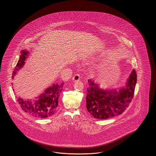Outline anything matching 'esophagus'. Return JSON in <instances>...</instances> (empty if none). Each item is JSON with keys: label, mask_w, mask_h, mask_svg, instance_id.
I'll use <instances>...</instances> for the list:
<instances>
[{"label": "esophagus", "mask_w": 156, "mask_h": 156, "mask_svg": "<svg viewBox=\"0 0 156 156\" xmlns=\"http://www.w3.org/2000/svg\"><path fill=\"white\" fill-rule=\"evenodd\" d=\"M72 78L74 81H78L80 80V76L78 74H76V75L74 76Z\"/></svg>", "instance_id": "obj_1"}]
</instances>
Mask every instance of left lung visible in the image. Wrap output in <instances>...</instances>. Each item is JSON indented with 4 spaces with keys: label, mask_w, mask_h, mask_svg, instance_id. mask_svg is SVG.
Listing matches in <instances>:
<instances>
[{
    "label": "left lung",
    "mask_w": 156,
    "mask_h": 156,
    "mask_svg": "<svg viewBox=\"0 0 156 156\" xmlns=\"http://www.w3.org/2000/svg\"><path fill=\"white\" fill-rule=\"evenodd\" d=\"M137 82V74L133 70L126 82V87L116 90L100 89L94 80H88L86 108L94 118L105 119L120 115L132 102Z\"/></svg>",
    "instance_id": "1"
}]
</instances>
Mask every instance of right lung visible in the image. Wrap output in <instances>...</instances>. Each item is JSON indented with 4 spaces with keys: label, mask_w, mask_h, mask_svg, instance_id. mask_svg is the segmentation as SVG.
<instances>
[{
    "label": "right lung",
    "mask_w": 156,
    "mask_h": 156,
    "mask_svg": "<svg viewBox=\"0 0 156 156\" xmlns=\"http://www.w3.org/2000/svg\"><path fill=\"white\" fill-rule=\"evenodd\" d=\"M28 53L26 50L22 51V55L20 56L19 61L12 73V78H14V76L18 70L23 66ZM63 82L60 84L54 83L38 97L33 100H25L18 98L17 101L21 109L33 117L39 118L50 117L55 113L57 111L58 98L63 89Z\"/></svg>",
    "instance_id": "1"
}]
</instances>
